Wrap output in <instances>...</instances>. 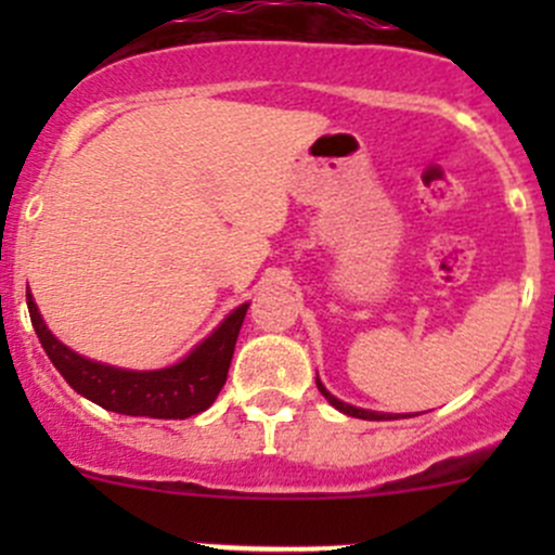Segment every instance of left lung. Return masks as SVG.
<instances>
[{
    "mask_svg": "<svg viewBox=\"0 0 555 555\" xmlns=\"http://www.w3.org/2000/svg\"><path fill=\"white\" fill-rule=\"evenodd\" d=\"M317 386H319V391H322V395L327 397V402H330V405H335V408H338L340 413H346V416H354V418H367V422H384V418H397V416H391V413L362 411V408H354V405H349V402H340L338 397H333V395H330L327 389H324V386H322V382H319V378H317Z\"/></svg>",
    "mask_w": 555,
    "mask_h": 555,
    "instance_id": "1",
    "label": "left lung"
}]
</instances>
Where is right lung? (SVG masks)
I'll return each mask as SVG.
<instances>
[{
    "mask_svg": "<svg viewBox=\"0 0 555 555\" xmlns=\"http://www.w3.org/2000/svg\"><path fill=\"white\" fill-rule=\"evenodd\" d=\"M26 304H29L31 324H35L44 354L50 357L55 371L66 378L72 389L106 411L150 418H188L206 411L217 400L220 389L225 386L238 330H242L246 309H249V306H238L204 344L195 346V351H190L177 365L139 373L120 371V367L102 365V362H91L75 354L44 327L29 287H26Z\"/></svg>",
    "mask_w": 555,
    "mask_h": 555,
    "instance_id": "1",
    "label": "right lung"
}]
</instances>
